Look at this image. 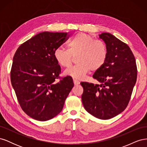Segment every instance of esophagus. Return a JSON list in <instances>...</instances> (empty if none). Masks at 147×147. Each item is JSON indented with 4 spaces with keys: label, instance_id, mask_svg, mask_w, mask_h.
Instances as JSON below:
<instances>
[{
    "label": "esophagus",
    "instance_id": "1",
    "mask_svg": "<svg viewBox=\"0 0 147 147\" xmlns=\"http://www.w3.org/2000/svg\"><path fill=\"white\" fill-rule=\"evenodd\" d=\"M80 82L78 80H77V79H74V84L75 85H78V84H80Z\"/></svg>",
    "mask_w": 147,
    "mask_h": 147
}]
</instances>
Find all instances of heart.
Wrapping results in <instances>:
<instances>
[{
	"label": "heart",
	"mask_w": 147,
	"mask_h": 147,
	"mask_svg": "<svg viewBox=\"0 0 147 147\" xmlns=\"http://www.w3.org/2000/svg\"><path fill=\"white\" fill-rule=\"evenodd\" d=\"M67 50L57 48L54 53L57 63L63 67H68L72 57L77 56V64L66 69L65 75L74 78L81 79L86 74L100 69L105 63L108 55L107 47L99 39H94L83 32L74 35L67 43Z\"/></svg>",
	"instance_id": "heart-1"
}]
</instances>
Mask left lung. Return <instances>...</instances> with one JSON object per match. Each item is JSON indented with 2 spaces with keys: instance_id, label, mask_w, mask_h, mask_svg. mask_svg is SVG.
I'll list each match as a JSON object with an SVG mask.
<instances>
[{
  "instance_id": "obj_1",
  "label": "left lung",
  "mask_w": 147,
  "mask_h": 147,
  "mask_svg": "<svg viewBox=\"0 0 147 147\" xmlns=\"http://www.w3.org/2000/svg\"><path fill=\"white\" fill-rule=\"evenodd\" d=\"M99 38L107 47L105 63L92 77L101 84L81 82L82 103L87 112L101 119H109L125 110L137 80L135 57L130 48L114 35L102 33Z\"/></svg>"
}]
</instances>
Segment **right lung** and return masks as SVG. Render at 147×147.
I'll return each instance as SVG.
<instances>
[{"instance_id": "add662e5", "label": "right lung", "mask_w": 147, "mask_h": 147, "mask_svg": "<svg viewBox=\"0 0 147 147\" xmlns=\"http://www.w3.org/2000/svg\"><path fill=\"white\" fill-rule=\"evenodd\" d=\"M69 37L67 32H40L21 44L13 57L10 78L17 99L22 110L38 121L58 115L74 87L72 77H59L61 67L54 57Z\"/></svg>"}]
</instances>
